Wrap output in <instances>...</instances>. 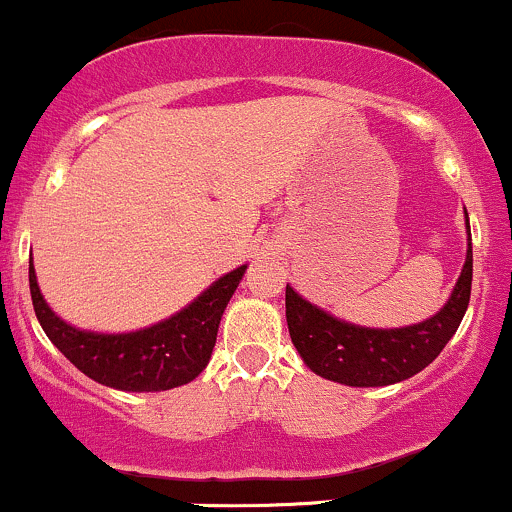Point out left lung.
Returning a JSON list of instances; mask_svg holds the SVG:
<instances>
[{
	"mask_svg": "<svg viewBox=\"0 0 512 512\" xmlns=\"http://www.w3.org/2000/svg\"><path fill=\"white\" fill-rule=\"evenodd\" d=\"M466 221V260L445 306L435 316L403 328H364L347 323L286 284V325L308 369L345 386H389L423 372L457 333L471 296V230Z\"/></svg>",
	"mask_w": 512,
	"mask_h": 512,
	"instance_id": "left-lung-1",
	"label": "left lung"
}]
</instances>
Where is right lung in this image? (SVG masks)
<instances>
[{
  "label": "right lung",
  "instance_id": "right-lung-1",
  "mask_svg": "<svg viewBox=\"0 0 512 512\" xmlns=\"http://www.w3.org/2000/svg\"><path fill=\"white\" fill-rule=\"evenodd\" d=\"M245 269L247 265H240L223 274L182 311L131 333L82 330L60 318L43 299L33 257H28V286L43 333L82 374L116 391L155 393L189 384L204 372L223 311Z\"/></svg>",
  "mask_w": 512,
  "mask_h": 512
}]
</instances>
